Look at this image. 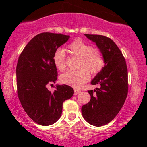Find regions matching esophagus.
<instances>
[{
    "instance_id": "1",
    "label": "esophagus",
    "mask_w": 147,
    "mask_h": 147,
    "mask_svg": "<svg viewBox=\"0 0 147 147\" xmlns=\"http://www.w3.org/2000/svg\"><path fill=\"white\" fill-rule=\"evenodd\" d=\"M80 92H81L80 90L75 89V90H74V94H75V95H77V94H78L79 93H80Z\"/></svg>"
}]
</instances>
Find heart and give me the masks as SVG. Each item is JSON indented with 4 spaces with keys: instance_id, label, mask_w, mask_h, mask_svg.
Returning <instances> with one entry per match:
<instances>
[{
    "instance_id": "obj_1",
    "label": "heart",
    "mask_w": 147,
    "mask_h": 147,
    "mask_svg": "<svg viewBox=\"0 0 147 147\" xmlns=\"http://www.w3.org/2000/svg\"><path fill=\"white\" fill-rule=\"evenodd\" d=\"M69 53L80 57L78 70L68 71L60 77L62 83L72 86L75 88L81 87L89 80L90 73L97 74L104 66V58L98 48H94L88 42L81 39H77L67 47ZM53 63L58 70L63 72L66 69V57L64 51L57 50L53 56Z\"/></svg>"
}]
</instances>
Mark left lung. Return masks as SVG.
Wrapping results in <instances>:
<instances>
[{"mask_svg":"<svg viewBox=\"0 0 147 147\" xmlns=\"http://www.w3.org/2000/svg\"><path fill=\"white\" fill-rule=\"evenodd\" d=\"M95 42L103 55L105 66L92 80L100 87L89 90L91 100L82 107L84 119L93 126L110 122L119 113L128 93V72L125 58L110 38L100 35L84 34Z\"/></svg>","mask_w":147,"mask_h":147,"instance_id":"1","label":"left lung"}]
</instances>
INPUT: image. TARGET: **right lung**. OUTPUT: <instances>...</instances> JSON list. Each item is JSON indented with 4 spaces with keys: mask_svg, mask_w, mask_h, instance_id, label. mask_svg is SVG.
Instances as JSON below:
<instances>
[{
    "mask_svg": "<svg viewBox=\"0 0 147 147\" xmlns=\"http://www.w3.org/2000/svg\"><path fill=\"white\" fill-rule=\"evenodd\" d=\"M69 38V35L61 33L38 34L28 42L18 57V96L29 117L40 125L56 122L62 115L63 102L74 94L73 89L66 84L57 85L53 92L46 87L57 80L53 54Z\"/></svg>",
    "mask_w": 147,
    "mask_h": 147,
    "instance_id": "1",
    "label": "right lung"
}]
</instances>
